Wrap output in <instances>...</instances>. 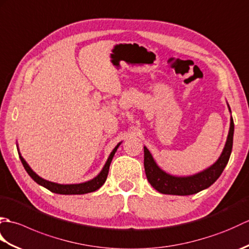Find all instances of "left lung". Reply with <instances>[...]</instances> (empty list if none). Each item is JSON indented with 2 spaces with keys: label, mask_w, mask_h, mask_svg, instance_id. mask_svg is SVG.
Returning <instances> with one entry per match:
<instances>
[{
  "label": "left lung",
  "mask_w": 249,
  "mask_h": 249,
  "mask_svg": "<svg viewBox=\"0 0 249 249\" xmlns=\"http://www.w3.org/2000/svg\"><path fill=\"white\" fill-rule=\"evenodd\" d=\"M228 108L231 113L229 105ZM233 134L234 123L231 116L228 137H227L226 144L218 160L204 170L187 177L172 176V174L163 171L156 163L151 152L147 150L146 146H144V170L147 181L157 192L165 195L188 196L206 189L216 182V179L220 177V174L223 173L225 167L229 161L232 145H233Z\"/></svg>",
  "instance_id": "obj_1"
}]
</instances>
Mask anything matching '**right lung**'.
Segmentation results:
<instances>
[{
    "label": "right lung",
    "mask_w": 249,
    "mask_h": 249,
    "mask_svg": "<svg viewBox=\"0 0 249 249\" xmlns=\"http://www.w3.org/2000/svg\"><path fill=\"white\" fill-rule=\"evenodd\" d=\"M121 143L122 142L116 144V146L112 150V152L110 153L108 160H107V161H106L105 166L103 167L102 171H100L96 177L93 178L92 179H89V181L79 183V184H59V183L47 181V179L40 178L38 174H36L33 170H32V168L28 165V162H26L24 160V158L21 156L18 144H17V149H18L20 160H21V162H22L25 171L28 172L29 176L33 178L37 184H39L40 186L49 189L52 193L60 194V195H83V194H88V193H93V192H95V190H97L103 186L104 183L106 182V179H107V177H108L110 163H111V161H112V158Z\"/></svg>",
    "instance_id": "obj_1"
}]
</instances>
